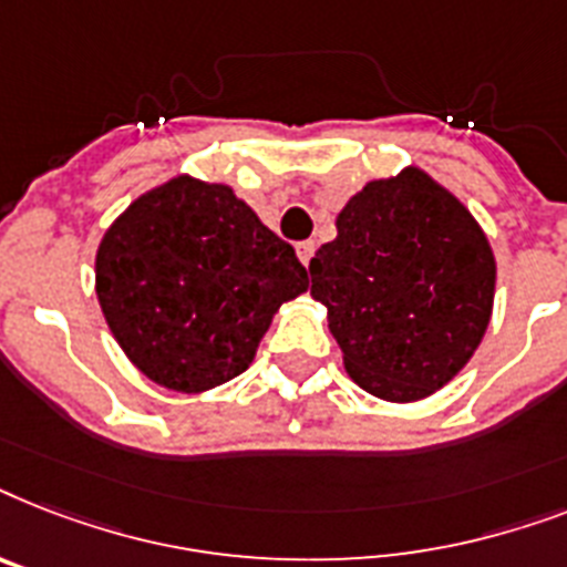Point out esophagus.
I'll return each mask as SVG.
<instances>
[{
    "instance_id": "esophagus-1",
    "label": "esophagus",
    "mask_w": 567,
    "mask_h": 567,
    "mask_svg": "<svg viewBox=\"0 0 567 567\" xmlns=\"http://www.w3.org/2000/svg\"><path fill=\"white\" fill-rule=\"evenodd\" d=\"M296 251H298V260L305 262V266H310L312 255H316V243H312V239H305V243H298Z\"/></svg>"
}]
</instances>
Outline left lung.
Instances as JSON below:
<instances>
[{"instance_id": "8db88e82", "label": "left lung", "mask_w": 567, "mask_h": 567, "mask_svg": "<svg viewBox=\"0 0 567 567\" xmlns=\"http://www.w3.org/2000/svg\"><path fill=\"white\" fill-rule=\"evenodd\" d=\"M310 260L346 371L383 401L436 392L477 351L495 301L486 234L421 169L371 181Z\"/></svg>"}]
</instances>
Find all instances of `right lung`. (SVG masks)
Listing matches in <instances>:
<instances>
[{
	"label": "right lung",
	"mask_w": 567,
	"mask_h": 567,
	"mask_svg": "<svg viewBox=\"0 0 567 567\" xmlns=\"http://www.w3.org/2000/svg\"><path fill=\"white\" fill-rule=\"evenodd\" d=\"M305 289L296 248L234 189L187 175L140 196L96 255L113 337L148 380L175 392L243 374L275 310Z\"/></svg>",
	"instance_id": "obj_1"
}]
</instances>
